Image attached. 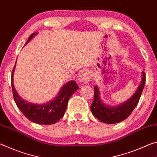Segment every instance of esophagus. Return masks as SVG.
I'll return each mask as SVG.
<instances>
[{
    "instance_id": "34e87169",
    "label": "esophagus",
    "mask_w": 157,
    "mask_h": 157,
    "mask_svg": "<svg viewBox=\"0 0 157 157\" xmlns=\"http://www.w3.org/2000/svg\"><path fill=\"white\" fill-rule=\"evenodd\" d=\"M91 78V75L89 71H82L78 76V81L80 82L86 83L90 81Z\"/></svg>"
}]
</instances>
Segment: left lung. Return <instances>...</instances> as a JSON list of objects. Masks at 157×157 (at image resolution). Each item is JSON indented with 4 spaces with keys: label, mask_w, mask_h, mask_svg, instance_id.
Instances as JSON below:
<instances>
[{
    "label": "left lung",
    "mask_w": 157,
    "mask_h": 157,
    "mask_svg": "<svg viewBox=\"0 0 157 157\" xmlns=\"http://www.w3.org/2000/svg\"><path fill=\"white\" fill-rule=\"evenodd\" d=\"M145 84V73H142V80L137 91L129 99L118 107H109L102 102L99 96V89L94 87V100L91 105V110L95 118L108 124L120 123L125 120L139 103Z\"/></svg>",
    "instance_id": "obj_1"
}]
</instances>
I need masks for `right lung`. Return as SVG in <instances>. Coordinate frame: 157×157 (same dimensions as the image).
<instances>
[{
	"mask_svg": "<svg viewBox=\"0 0 157 157\" xmlns=\"http://www.w3.org/2000/svg\"><path fill=\"white\" fill-rule=\"evenodd\" d=\"M36 33H34L29 36L27 44ZM12 73V88L14 100L18 108L30 121L41 124H51L56 123L64 115L67 108L69 98L79 89L75 81H71L63 86L57 96L51 102L44 105H34L25 102L17 94L13 84V74Z\"/></svg>",
	"mask_w": 157,
	"mask_h": 157,
	"instance_id": "add662e5",
	"label": "right lung"
}]
</instances>
